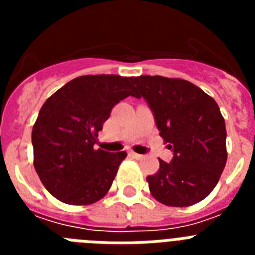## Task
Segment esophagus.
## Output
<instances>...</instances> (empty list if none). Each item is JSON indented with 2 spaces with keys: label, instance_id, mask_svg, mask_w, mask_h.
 Returning a JSON list of instances; mask_svg holds the SVG:
<instances>
[{
  "label": "esophagus",
  "instance_id": "1",
  "mask_svg": "<svg viewBox=\"0 0 255 255\" xmlns=\"http://www.w3.org/2000/svg\"><path fill=\"white\" fill-rule=\"evenodd\" d=\"M130 154H131L132 157H134V158H136V159H141V158H143V154H139V153L130 152Z\"/></svg>",
  "mask_w": 255,
  "mask_h": 255
}]
</instances>
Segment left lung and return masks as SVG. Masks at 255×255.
<instances>
[{
  "label": "left lung",
  "mask_w": 255,
  "mask_h": 255,
  "mask_svg": "<svg viewBox=\"0 0 255 255\" xmlns=\"http://www.w3.org/2000/svg\"><path fill=\"white\" fill-rule=\"evenodd\" d=\"M136 98L143 97L159 135L172 149L171 162L147 177L155 199L171 207L203 200L217 185L227 161L226 126L216 101L182 79L141 75L131 78Z\"/></svg>",
  "instance_id": "1"
}]
</instances>
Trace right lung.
I'll list each match as a JSON object with an SVG mask.
<instances>
[{
    "instance_id": "1",
    "label": "right lung",
    "mask_w": 255,
    "mask_h": 255,
    "mask_svg": "<svg viewBox=\"0 0 255 255\" xmlns=\"http://www.w3.org/2000/svg\"><path fill=\"white\" fill-rule=\"evenodd\" d=\"M131 78L85 75L73 79L40 108L31 131L34 167L44 188L73 206L106 195L126 152L94 149L111 110L135 97Z\"/></svg>"
}]
</instances>
